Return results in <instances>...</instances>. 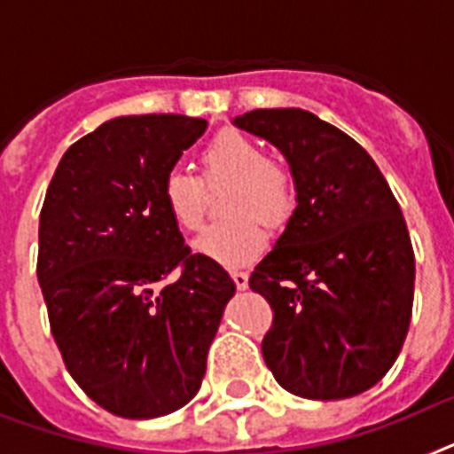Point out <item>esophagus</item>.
<instances>
[{"mask_svg": "<svg viewBox=\"0 0 454 454\" xmlns=\"http://www.w3.org/2000/svg\"><path fill=\"white\" fill-rule=\"evenodd\" d=\"M231 280L239 290H246L248 287V273L246 271H231Z\"/></svg>", "mask_w": 454, "mask_h": 454, "instance_id": "34e87169", "label": "esophagus"}]
</instances>
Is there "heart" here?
Instances as JSON below:
<instances>
[{
    "mask_svg": "<svg viewBox=\"0 0 454 454\" xmlns=\"http://www.w3.org/2000/svg\"><path fill=\"white\" fill-rule=\"evenodd\" d=\"M201 181L171 168L160 183V204L176 230L197 231L204 223V187L230 183L223 213L230 218L206 227L194 250L223 267H243L269 246L262 220L280 230L297 208V185L290 168L267 157L254 138L224 129L206 144L200 155Z\"/></svg>",
    "mask_w": 454,
    "mask_h": 454,
    "instance_id": "obj_1",
    "label": "heart"
}]
</instances>
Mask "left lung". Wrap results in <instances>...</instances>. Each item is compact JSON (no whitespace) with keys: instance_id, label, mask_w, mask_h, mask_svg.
<instances>
[{"instance_id":"left-lung-1","label":"left lung","mask_w":454,"mask_h":454,"mask_svg":"<svg viewBox=\"0 0 454 454\" xmlns=\"http://www.w3.org/2000/svg\"><path fill=\"white\" fill-rule=\"evenodd\" d=\"M290 162L297 208L248 286L273 310L262 355L287 392L362 395L392 369L413 313L415 254L399 201L369 153L301 108L234 120Z\"/></svg>"}]
</instances>
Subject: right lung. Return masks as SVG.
Here are the masks:
<instances>
[{
  "label": "right lung",
  "instance_id": "right-lung-1",
  "mask_svg": "<svg viewBox=\"0 0 454 454\" xmlns=\"http://www.w3.org/2000/svg\"><path fill=\"white\" fill-rule=\"evenodd\" d=\"M204 132L206 120L174 114L108 120L65 153L41 208L52 339L78 387L120 418L168 415L200 392L236 292L160 204L162 178Z\"/></svg>",
  "mask_w": 454,
  "mask_h": 454
}]
</instances>
